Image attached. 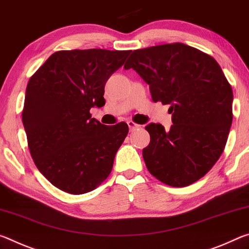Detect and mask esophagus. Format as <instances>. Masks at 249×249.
Returning <instances> with one entry per match:
<instances>
[{
	"instance_id": "34e87169",
	"label": "esophagus",
	"mask_w": 249,
	"mask_h": 249,
	"mask_svg": "<svg viewBox=\"0 0 249 249\" xmlns=\"http://www.w3.org/2000/svg\"><path fill=\"white\" fill-rule=\"evenodd\" d=\"M127 124H128V125H129V129H130V131H134V130H137L138 128H139V127H140V125H139V124H136V122H133V121H131V120H130V121H128V122H127Z\"/></svg>"
}]
</instances>
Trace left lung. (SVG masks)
<instances>
[{
  "label": "left lung",
  "instance_id": "left-lung-1",
  "mask_svg": "<svg viewBox=\"0 0 249 249\" xmlns=\"http://www.w3.org/2000/svg\"><path fill=\"white\" fill-rule=\"evenodd\" d=\"M124 69L149 84L152 100L170 105L169 131L145 127L150 143L142 151L149 172L174 187L204 177L221 157L233 121V90L213 57L182 43L133 51Z\"/></svg>",
  "mask_w": 249,
  "mask_h": 249
}]
</instances>
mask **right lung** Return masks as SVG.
<instances>
[{"mask_svg":"<svg viewBox=\"0 0 249 249\" xmlns=\"http://www.w3.org/2000/svg\"><path fill=\"white\" fill-rule=\"evenodd\" d=\"M131 51H59L28 80L22 121L36 168L57 189L84 194L112 170L127 137L125 122L105 125L91 118L105 105V85Z\"/></svg>","mask_w":249,"mask_h":249,"instance_id":"obj_1","label":"right lung"}]
</instances>
